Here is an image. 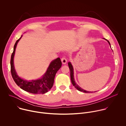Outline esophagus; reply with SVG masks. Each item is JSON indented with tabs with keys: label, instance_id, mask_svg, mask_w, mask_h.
Listing matches in <instances>:
<instances>
[{
	"label": "esophagus",
	"instance_id": "obj_1",
	"mask_svg": "<svg viewBox=\"0 0 126 126\" xmlns=\"http://www.w3.org/2000/svg\"><path fill=\"white\" fill-rule=\"evenodd\" d=\"M61 61H62V63L63 64H66V63L67 62V60L66 58L65 57H63L61 58Z\"/></svg>",
	"mask_w": 126,
	"mask_h": 126
}]
</instances>
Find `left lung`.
Wrapping results in <instances>:
<instances>
[{
    "instance_id": "obj_1",
    "label": "left lung",
    "mask_w": 126,
    "mask_h": 126,
    "mask_svg": "<svg viewBox=\"0 0 126 126\" xmlns=\"http://www.w3.org/2000/svg\"><path fill=\"white\" fill-rule=\"evenodd\" d=\"M105 40H106L109 43V44H110V43L109 42V41L108 40H107V39H105ZM111 47V46H110ZM68 66H69V69H70V77H71V82L72 83L73 85L78 90H79V91H81V92H84V93H92L93 92H89V91H86L85 90L83 89L82 88H81L79 86H78L76 83L75 82V80H74V72H73V67L72 66V65L71 62H69L68 63ZM96 92V91H95Z\"/></svg>"
}]
</instances>
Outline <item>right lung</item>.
<instances>
[{"mask_svg":"<svg viewBox=\"0 0 126 126\" xmlns=\"http://www.w3.org/2000/svg\"><path fill=\"white\" fill-rule=\"evenodd\" d=\"M22 36L15 42L14 46L13 52L11 57L10 66L12 77L16 84L23 90L32 94H45L50 90L52 87L55 75L62 66L61 61L60 58H57L53 60L50 63L46 73L40 79L30 81L21 79L17 75L14 66L13 59L17 44L21 38Z\"/></svg>","mask_w":126,"mask_h":126,"instance_id":"obj_1","label":"right lung"}]
</instances>
